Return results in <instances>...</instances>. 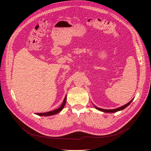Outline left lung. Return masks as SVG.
<instances>
[{
    "mask_svg": "<svg viewBox=\"0 0 151 151\" xmlns=\"http://www.w3.org/2000/svg\"><path fill=\"white\" fill-rule=\"evenodd\" d=\"M132 100H133V99H132L129 103H128L127 104H125V105H123V106H121V107H119V108H116V109H102V108H98V107L95 106H94V107L96 108V109H98V110L103 111V112H106V113H115V112H116V111H118L122 110V109H125V108H127V107L128 106H129V105L131 103V102L132 101Z\"/></svg>",
    "mask_w": 151,
    "mask_h": 151,
    "instance_id": "1",
    "label": "left lung"
}]
</instances>
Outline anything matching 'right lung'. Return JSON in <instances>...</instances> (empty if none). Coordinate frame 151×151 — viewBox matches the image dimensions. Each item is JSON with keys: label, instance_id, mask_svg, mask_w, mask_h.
I'll return each mask as SVG.
<instances>
[{"label": "right lung", "instance_id": "add662e5", "mask_svg": "<svg viewBox=\"0 0 151 151\" xmlns=\"http://www.w3.org/2000/svg\"><path fill=\"white\" fill-rule=\"evenodd\" d=\"M66 99H67V98H66V96H65V97L64 99H63V101L62 105L60 106V107L58 108L57 109H55V110H53V111H48V112H46V113H36V115H40V116H47L55 115V114H57L59 112H60L62 110L63 107H64L65 104Z\"/></svg>", "mask_w": 151, "mask_h": 151}]
</instances>
